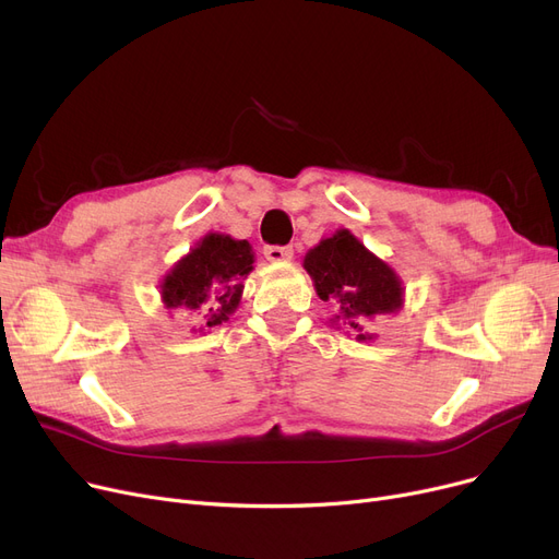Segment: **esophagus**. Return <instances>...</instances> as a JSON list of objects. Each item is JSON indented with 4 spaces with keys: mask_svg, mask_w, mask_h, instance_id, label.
Instances as JSON below:
<instances>
[{
    "mask_svg": "<svg viewBox=\"0 0 559 559\" xmlns=\"http://www.w3.org/2000/svg\"><path fill=\"white\" fill-rule=\"evenodd\" d=\"M293 253H295L293 247H276V245L264 247V258L270 262H285V260L293 258Z\"/></svg>",
    "mask_w": 559,
    "mask_h": 559,
    "instance_id": "esophagus-1",
    "label": "esophagus"
}]
</instances>
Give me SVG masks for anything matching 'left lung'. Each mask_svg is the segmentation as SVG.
Listing matches in <instances>:
<instances>
[{"label":"left lung","mask_w":559,"mask_h":559,"mask_svg":"<svg viewBox=\"0 0 559 559\" xmlns=\"http://www.w3.org/2000/svg\"><path fill=\"white\" fill-rule=\"evenodd\" d=\"M318 297L335 301L337 314L331 322H343L356 331V340H372L362 333V322L374 314L397 312L404 304V287L395 270L370 253L349 230H337L322 239L304 258Z\"/></svg>","instance_id":"obj_1"}]
</instances>
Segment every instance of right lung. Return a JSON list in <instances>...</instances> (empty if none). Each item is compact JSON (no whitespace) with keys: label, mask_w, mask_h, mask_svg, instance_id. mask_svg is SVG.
Here are the masks:
<instances>
[{"label":"right lung","mask_w":559,"mask_h":559,"mask_svg":"<svg viewBox=\"0 0 559 559\" xmlns=\"http://www.w3.org/2000/svg\"><path fill=\"white\" fill-rule=\"evenodd\" d=\"M253 270V249L247 239L210 233L162 281L166 308L199 310L203 326H219L237 310L241 281Z\"/></svg>","instance_id":"1"}]
</instances>
